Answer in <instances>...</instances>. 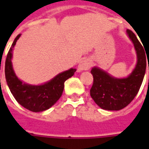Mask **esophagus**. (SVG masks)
Instances as JSON below:
<instances>
[{
  "instance_id": "34e87169",
  "label": "esophagus",
  "mask_w": 149,
  "mask_h": 149,
  "mask_svg": "<svg viewBox=\"0 0 149 149\" xmlns=\"http://www.w3.org/2000/svg\"><path fill=\"white\" fill-rule=\"evenodd\" d=\"M91 66H92V63L89 60H83L82 61H81L80 65L78 66V69H79V71L88 70L90 68Z\"/></svg>"
}]
</instances>
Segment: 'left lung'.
<instances>
[{
    "label": "left lung",
    "instance_id": "obj_1",
    "mask_svg": "<svg viewBox=\"0 0 149 149\" xmlns=\"http://www.w3.org/2000/svg\"><path fill=\"white\" fill-rule=\"evenodd\" d=\"M127 33L134 45L137 55V63L131 74L128 77L119 79L97 67L91 70L93 76L91 97L103 109L117 111L128 105L138 93L144 80L146 70V51L131 30L127 29Z\"/></svg>",
    "mask_w": 149,
    "mask_h": 149
}]
</instances>
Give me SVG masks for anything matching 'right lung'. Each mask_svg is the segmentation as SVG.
<instances>
[{
	"mask_svg": "<svg viewBox=\"0 0 149 149\" xmlns=\"http://www.w3.org/2000/svg\"><path fill=\"white\" fill-rule=\"evenodd\" d=\"M21 34L16 37L8 51L5 61V79L13 96L21 105L32 112H43L49 108L61 97L65 87V81L73 76L76 68H70L56 75L51 81L40 85H31L19 80L15 74L12 56L13 49Z\"/></svg>",
	"mask_w": 149,
	"mask_h": 149,
	"instance_id": "add662e5",
	"label": "right lung"
}]
</instances>
